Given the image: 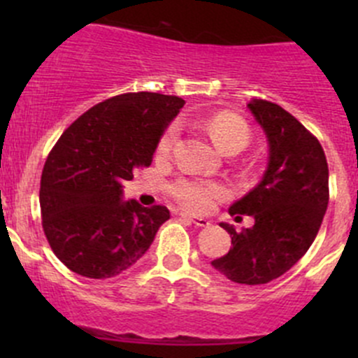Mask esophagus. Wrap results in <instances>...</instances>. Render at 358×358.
<instances>
[{
    "instance_id": "1",
    "label": "esophagus",
    "mask_w": 358,
    "mask_h": 358,
    "mask_svg": "<svg viewBox=\"0 0 358 358\" xmlns=\"http://www.w3.org/2000/svg\"><path fill=\"white\" fill-rule=\"evenodd\" d=\"M183 218L189 220L190 223H194L196 227H209L211 225V220L208 218H202V216H190V215H182Z\"/></svg>"
}]
</instances>
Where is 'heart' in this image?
Here are the masks:
<instances>
[{"instance_id":"1","label":"heart","mask_w":358,"mask_h":358,"mask_svg":"<svg viewBox=\"0 0 358 358\" xmlns=\"http://www.w3.org/2000/svg\"><path fill=\"white\" fill-rule=\"evenodd\" d=\"M206 128H208L215 145L222 152H241L249 143V138H251L246 121H243L239 115L229 114V112L213 115L206 122ZM176 136H178L176 126H169L162 133L161 140L157 143L159 156H166V154L171 152L173 145L176 142ZM171 194L183 208L196 213H204L209 211L218 201L225 199L229 196V189L220 182L196 178V176H183V178L176 180L173 183Z\"/></svg>"}]
</instances>
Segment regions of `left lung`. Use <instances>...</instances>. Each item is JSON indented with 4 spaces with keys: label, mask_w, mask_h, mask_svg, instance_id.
<instances>
[{
    "label": "left lung",
    "mask_w": 358,
    "mask_h": 358,
    "mask_svg": "<svg viewBox=\"0 0 358 358\" xmlns=\"http://www.w3.org/2000/svg\"><path fill=\"white\" fill-rule=\"evenodd\" d=\"M248 109L266 136L268 162L262 182L229 213L252 216L255 225L236 232L220 223L232 248L211 265L232 282L258 286L286 273L315 241L329 202V168L319 140L294 115L259 99Z\"/></svg>",
    "instance_id": "1"
}]
</instances>
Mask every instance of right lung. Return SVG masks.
I'll return each mask as SVG.
<instances>
[{
  "mask_svg": "<svg viewBox=\"0 0 358 358\" xmlns=\"http://www.w3.org/2000/svg\"><path fill=\"white\" fill-rule=\"evenodd\" d=\"M185 100L124 93L96 103L64 131L45 162L39 206L57 258L90 279L135 265L169 220L166 206L122 199V183L149 166L162 133Z\"/></svg>",
  "mask_w": 358,
  "mask_h": 358,
  "instance_id": "1",
  "label": "right lung"
}]
</instances>
